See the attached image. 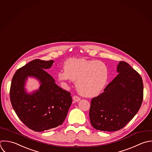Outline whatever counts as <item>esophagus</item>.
Here are the masks:
<instances>
[{"label": "esophagus", "mask_w": 152, "mask_h": 152, "mask_svg": "<svg viewBox=\"0 0 152 152\" xmlns=\"http://www.w3.org/2000/svg\"><path fill=\"white\" fill-rule=\"evenodd\" d=\"M73 99L75 101V102H78V101H80V98L78 96H73Z\"/></svg>", "instance_id": "esophagus-1"}]
</instances>
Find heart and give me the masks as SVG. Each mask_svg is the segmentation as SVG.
Returning <instances> with one entry per match:
<instances>
[{"instance_id": "1", "label": "heart", "mask_w": 152, "mask_h": 152, "mask_svg": "<svg viewBox=\"0 0 152 152\" xmlns=\"http://www.w3.org/2000/svg\"><path fill=\"white\" fill-rule=\"evenodd\" d=\"M63 69L58 73V79L64 82L76 80L77 91L85 96H97L108 80V67L101 61L70 58L65 61Z\"/></svg>"}]
</instances>
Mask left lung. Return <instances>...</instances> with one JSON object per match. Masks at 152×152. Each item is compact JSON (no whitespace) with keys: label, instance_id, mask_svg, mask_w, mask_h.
<instances>
[{"label":"left lung","instance_id":"8db88e82","mask_svg":"<svg viewBox=\"0 0 152 152\" xmlns=\"http://www.w3.org/2000/svg\"><path fill=\"white\" fill-rule=\"evenodd\" d=\"M118 75L92 99L90 121L94 128L104 132L123 129L139 111L143 99V83L139 73L127 63L120 61Z\"/></svg>","mask_w":152,"mask_h":152}]
</instances>
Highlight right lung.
<instances>
[{
  "mask_svg": "<svg viewBox=\"0 0 152 152\" xmlns=\"http://www.w3.org/2000/svg\"><path fill=\"white\" fill-rule=\"evenodd\" d=\"M53 63V60H32L18 69L12 80L10 99L13 109L20 121L35 132L61 125L72 102L71 94L57 86L45 70ZM28 76L36 77L42 83L32 94H26L24 88Z\"/></svg>",
  "mask_w": 152,
  "mask_h": 152,
  "instance_id": "1",
  "label": "right lung"
}]
</instances>
